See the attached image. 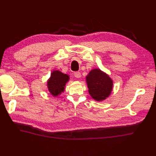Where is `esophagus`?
I'll return each mask as SVG.
<instances>
[{"mask_svg":"<svg viewBox=\"0 0 156 156\" xmlns=\"http://www.w3.org/2000/svg\"><path fill=\"white\" fill-rule=\"evenodd\" d=\"M74 75L75 77L77 78H79L81 77V74H80V72H75Z\"/></svg>","mask_w":156,"mask_h":156,"instance_id":"obj_1","label":"esophagus"}]
</instances>
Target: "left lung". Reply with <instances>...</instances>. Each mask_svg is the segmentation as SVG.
Listing matches in <instances>:
<instances>
[{
    "mask_svg": "<svg viewBox=\"0 0 156 156\" xmlns=\"http://www.w3.org/2000/svg\"><path fill=\"white\" fill-rule=\"evenodd\" d=\"M88 92L94 100L101 101L110 95L112 89V80L100 69H93L86 77Z\"/></svg>",
    "mask_w": 156,
    "mask_h": 156,
    "instance_id": "1",
    "label": "left lung"
}]
</instances>
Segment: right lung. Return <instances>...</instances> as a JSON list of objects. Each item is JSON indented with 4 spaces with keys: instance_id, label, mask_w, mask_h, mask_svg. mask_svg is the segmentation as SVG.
<instances>
[{
    "instance_id": "add662e5",
    "label": "right lung",
    "mask_w": 156,
    "mask_h": 156,
    "mask_svg": "<svg viewBox=\"0 0 156 156\" xmlns=\"http://www.w3.org/2000/svg\"><path fill=\"white\" fill-rule=\"evenodd\" d=\"M69 78L68 75L63 74L60 71H53L47 84L49 92L54 97L60 94L61 92L64 91V87Z\"/></svg>"
}]
</instances>
